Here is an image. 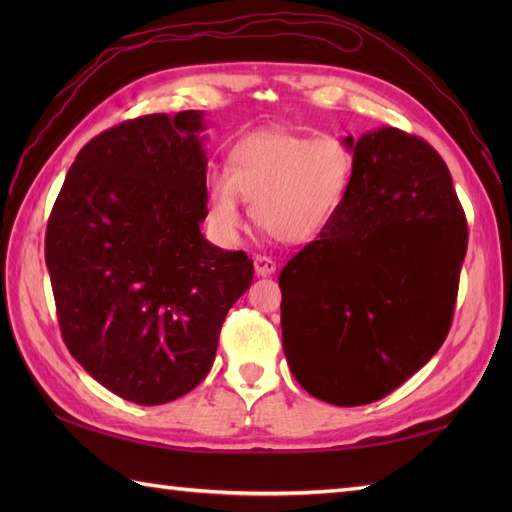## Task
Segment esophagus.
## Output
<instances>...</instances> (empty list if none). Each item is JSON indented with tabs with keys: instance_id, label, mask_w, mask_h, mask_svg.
<instances>
[{
	"instance_id": "obj_1",
	"label": "esophagus",
	"mask_w": 512,
	"mask_h": 512,
	"mask_svg": "<svg viewBox=\"0 0 512 512\" xmlns=\"http://www.w3.org/2000/svg\"><path fill=\"white\" fill-rule=\"evenodd\" d=\"M253 264H255V273H257L259 277H268V275H273L275 270H277V264L273 262V259L264 257V255H257Z\"/></svg>"
}]
</instances>
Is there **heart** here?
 Instances as JSON below:
<instances>
[{
    "label": "heart",
    "instance_id": "1",
    "mask_svg": "<svg viewBox=\"0 0 512 512\" xmlns=\"http://www.w3.org/2000/svg\"><path fill=\"white\" fill-rule=\"evenodd\" d=\"M352 173L354 156L339 138L259 129L231 147L226 171L206 178V224L217 239L235 242L246 198L253 220L279 242H312L339 211Z\"/></svg>",
    "mask_w": 512,
    "mask_h": 512
}]
</instances>
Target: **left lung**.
Masks as SVG:
<instances>
[{"instance_id":"8db88e82","label":"left lung","mask_w":512,"mask_h":512,"mask_svg":"<svg viewBox=\"0 0 512 512\" xmlns=\"http://www.w3.org/2000/svg\"><path fill=\"white\" fill-rule=\"evenodd\" d=\"M350 189L328 228L281 270V341L310 396L339 407L385 398L451 328L466 220L440 154L378 127L345 136Z\"/></svg>"}]
</instances>
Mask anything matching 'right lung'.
<instances>
[{"mask_svg":"<svg viewBox=\"0 0 512 512\" xmlns=\"http://www.w3.org/2000/svg\"><path fill=\"white\" fill-rule=\"evenodd\" d=\"M204 112L151 114L85 145L52 206L46 266L63 341L103 387L165 405L213 365L253 259L200 231Z\"/></svg>","mask_w":512,"mask_h":512,"instance_id":"1","label":"right lung"}]
</instances>
